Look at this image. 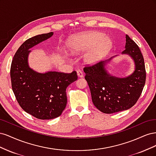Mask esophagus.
I'll use <instances>...</instances> for the list:
<instances>
[{"label": "esophagus", "instance_id": "obj_1", "mask_svg": "<svg viewBox=\"0 0 156 156\" xmlns=\"http://www.w3.org/2000/svg\"><path fill=\"white\" fill-rule=\"evenodd\" d=\"M77 75H78L79 77H83L84 73H83V72H82L81 70L78 69V70L77 71Z\"/></svg>", "mask_w": 156, "mask_h": 156}]
</instances>
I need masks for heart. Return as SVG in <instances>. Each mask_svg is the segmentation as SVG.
Listing matches in <instances>:
<instances>
[{
	"instance_id": "heart-1",
	"label": "heart",
	"mask_w": 156,
	"mask_h": 156,
	"mask_svg": "<svg viewBox=\"0 0 156 156\" xmlns=\"http://www.w3.org/2000/svg\"><path fill=\"white\" fill-rule=\"evenodd\" d=\"M112 47L111 40L102 33L92 32L73 37L68 41V49L80 53L92 49L86 57L87 62L93 63L104 56Z\"/></svg>"
}]
</instances>
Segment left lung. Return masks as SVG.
Segmentation results:
<instances>
[{
  "label": "left lung",
  "mask_w": 156,
  "mask_h": 156,
  "mask_svg": "<svg viewBox=\"0 0 156 156\" xmlns=\"http://www.w3.org/2000/svg\"><path fill=\"white\" fill-rule=\"evenodd\" d=\"M126 38L125 50L122 53L129 55L135 65L134 72L129 76L119 78L107 72L105 66L112 57L84 68V78L90 90L94 105L106 114L127 110L133 107L145 84L146 69L142 53L128 35H126Z\"/></svg>",
  "instance_id": "left-lung-1"
}]
</instances>
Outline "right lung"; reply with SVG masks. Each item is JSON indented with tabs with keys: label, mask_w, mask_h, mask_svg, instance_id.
<instances>
[{
	"label": "right lung",
	"mask_w": 156,
	"mask_h": 156,
	"mask_svg": "<svg viewBox=\"0 0 156 156\" xmlns=\"http://www.w3.org/2000/svg\"><path fill=\"white\" fill-rule=\"evenodd\" d=\"M53 34L51 32L26 40L14 55L10 68L12 88L18 103L25 112L40 120L61 115L67 104L66 88L77 80L75 71L40 73L28 64L29 49Z\"/></svg>",
	"instance_id": "1"
}]
</instances>
